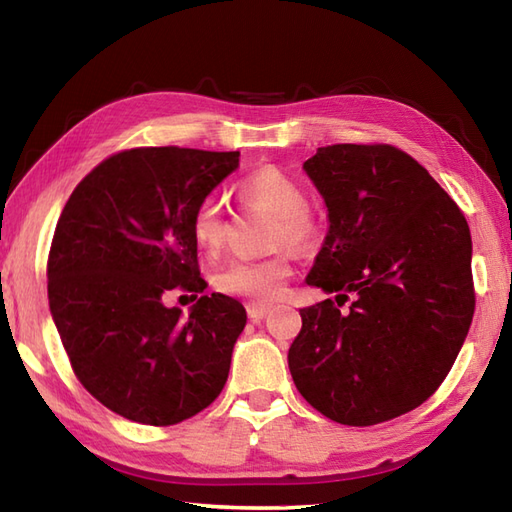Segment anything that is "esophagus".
I'll return each instance as SVG.
<instances>
[{
  "instance_id": "34e87169",
  "label": "esophagus",
  "mask_w": 512,
  "mask_h": 512,
  "mask_svg": "<svg viewBox=\"0 0 512 512\" xmlns=\"http://www.w3.org/2000/svg\"><path fill=\"white\" fill-rule=\"evenodd\" d=\"M246 312H248V317H250V319H253V321H259V319H264V317H266V314L270 312V308H268V306H259V303H248Z\"/></svg>"
}]
</instances>
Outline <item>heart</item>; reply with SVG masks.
<instances>
[{"label": "heart", "instance_id": "1", "mask_svg": "<svg viewBox=\"0 0 512 512\" xmlns=\"http://www.w3.org/2000/svg\"><path fill=\"white\" fill-rule=\"evenodd\" d=\"M237 193L250 209L273 215L266 242L270 248L308 250L319 237V222L308 209V195L301 184L275 167H264L237 182ZM228 220L222 204L204 198L193 209L191 235L206 255H217L224 248ZM292 277L290 257L279 250L262 259H233L217 270L213 286L231 297L253 303H270L286 295Z\"/></svg>", "mask_w": 512, "mask_h": 512}]
</instances>
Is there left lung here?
<instances>
[{
	"instance_id": "left-lung-1",
	"label": "left lung",
	"mask_w": 512,
	"mask_h": 512,
	"mask_svg": "<svg viewBox=\"0 0 512 512\" xmlns=\"http://www.w3.org/2000/svg\"><path fill=\"white\" fill-rule=\"evenodd\" d=\"M330 231L308 284L350 294L301 310L288 367L334 422L372 427L420 407L458 358L475 312L471 231L460 206L405 151L328 145L303 162Z\"/></svg>"
}]
</instances>
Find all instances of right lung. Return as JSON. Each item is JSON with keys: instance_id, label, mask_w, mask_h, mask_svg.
<instances>
[{"instance_id": "1", "label": "right lung", "mask_w": 512, "mask_h": 512, "mask_svg": "<svg viewBox=\"0 0 512 512\" xmlns=\"http://www.w3.org/2000/svg\"><path fill=\"white\" fill-rule=\"evenodd\" d=\"M239 151L134 147L99 162L65 202L48 253V299L79 383L118 416L169 427L226 385L246 310L204 295L191 215Z\"/></svg>"}]
</instances>
